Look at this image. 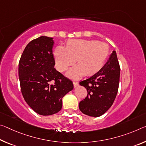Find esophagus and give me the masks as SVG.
Wrapping results in <instances>:
<instances>
[{
    "label": "esophagus",
    "instance_id": "esophagus-1",
    "mask_svg": "<svg viewBox=\"0 0 146 146\" xmlns=\"http://www.w3.org/2000/svg\"><path fill=\"white\" fill-rule=\"evenodd\" d=\"M73 85H74V87H75V88L77 87L78 86V82H77V81H74L73 82Z\"/></svg>",
    "mask_w": 146,
    "mask_h": 146
}]
</instances>
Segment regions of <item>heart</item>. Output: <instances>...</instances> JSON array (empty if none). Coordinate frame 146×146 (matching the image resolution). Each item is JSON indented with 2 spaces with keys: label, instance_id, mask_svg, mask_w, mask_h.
Instances as JSON below:
<instances>
[{
  "label": "heart",
  "instance_id": "heart-1",
  "mask_svg": "<svg viewBox=\"0 0 146 146\" xmlns=\"http://www.w3.org/2000/svg\"><path fill=\"white\" fill-rule=\"evenodd\" d=\"M108 46L102 41L86 40H71L67 47L58 45L54 56L56 69L64 72L77 61L78 64L69 69L67 75L78 79L88 73L92 75L102 68L108 54Z\"/></svg>",
  "mask_w": 146,
  "mask_h": 146
}]
</instances>
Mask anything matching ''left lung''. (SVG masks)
Here are the masks:
<instances>
[{"instance_id":"1","label":"left lung","mask_w":146,"mask_h":146,"mask_svg":"<svg viewBox=\"0 0 146 146\" xmlns=\"http://www.w3.org/2000/svg\"><path fill=\"white\" fill-rule=\"evenodd\" d=\"M119 75V64L116 52L113 50L98 73L80 82L88 92L86 98L79 103V109L83 114L99 117L109 109L118 91Z\"/></svg>"}]
</instances>
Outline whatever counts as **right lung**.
Wrapping results in <instances>:
<instances>
[{
    "mask_svg": "<svg viewBox=\"0 0 146 146\" xmlns=\"http://www.w3.org/2000/svg\"><path fill=\"white\" fill-rule=\"evenodd\" d=\"M52 38L40 36L25 47L19 63L21 89L25 101L38 114L58 112L62 98L73 89V84L56 70Z\"/></svg>",
    "mask_w": 146,
    "mask_h": 146,
    "instance_id": "1",
    "label": "right lung"
}]
</instances>
